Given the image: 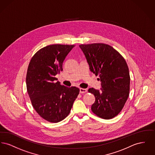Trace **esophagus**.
Returning <instances> with one entry per match:
<instances>
[{"mask_svg":"<svg viewBox=\"0 0 155 155\" xmlns=\"http://www.w3.org/2000/svg\"><path fill=\"white\" fill-rule=\"evenodd\" d=\"M87 92V89H80V92L81 94H84V93H86Z\"/></svg>","mask_w":155,"mask_h":155,"instance_id":"obj_1","label":"esophagus"}]
</instances>
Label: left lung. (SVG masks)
Here are the masks:
<instances>
[{"label": "left lung", "instance_id": "1", "mask_svg": "<svg viewBox=\"0 0 155 155\" xmlns=\"http://www.w3.org/2000/svg\"><path fill=\"white\" fill-rule=\"evenodd\" d=\"M79 46L90 70L99 75L101 81V91L88 89L95 96L91 110L101 118H113L123 109L129 96L130 77L125 59L109 45L96 43Z\"/></svg>", "mask_w": 155, "mask_h": 155}]
</instances>
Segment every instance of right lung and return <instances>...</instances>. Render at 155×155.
Returning a JSON list of instances; mask_svg holds the SVG:
<instances>
[{
	"mask_svg": "<svg viewBox=\"0 0 155 155\" xmlns=\"http://www.w3.org/2000/svg\"><path fill=\"white\" fill-rule=\"evenodd\" d=\"M74 45H51L41 49L30 60L26 84L31 102L37 113L51 123H58L69 114L80 89L60 84L56 74Z\"/></svg>",
	"mask_w": 155,
	"mask_h": 155,
	"instance_id": "obj_1",
	"label": "right lung"
}]
</instances>
